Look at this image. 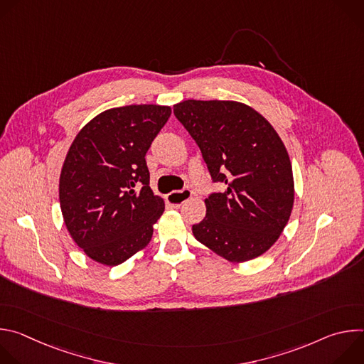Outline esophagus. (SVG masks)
<instances>
[{
  "label": "esophagus",
  "instance_id": "obj_1",
  "mask_svg": "<svg viewBox=\"0 0 364 364\" xmlns=\"http://www.w3.org/2000/svg\"><path fill=\"white\" fill-rule=\"evenodd\" d=\"M191 197V191L188 188H184L181 191H173L167 196V203L174 205V207H180L184 201H187Z\"/></svg>",
  "mask_w": 364,
  "mask_h": 364
}]
</instances>
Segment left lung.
I'll list each match as a JSON object with an SVG mask.
<instances>
[{
  "mask_svg": "<svg viewBox=\"0 0 364 364\" xmlns=\"http://www.w3.org/2000/svg\"><path fill=\"white\" fill-rule=\"evenodd\" d=\"M174 115L198 145L213 183L223 193L205 198L194 237L230 262L265 253L287 226L294 205L289 155L272 125L235 100H194Z\"/></svg>",
  "mask_w": 364,
  "mask_h": 364,
  "instance_id": "1",
  "label": "left lung"
}]
</instances>
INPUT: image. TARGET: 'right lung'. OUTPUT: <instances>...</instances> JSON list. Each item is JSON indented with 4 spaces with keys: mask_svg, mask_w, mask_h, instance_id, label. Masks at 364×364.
<instances>
[{
    "mask_svg": "<svg viewBox=\"0 0 364 364\" xmlns=\"http://www.w3.org/2000/svg\"><path fill=\"white\" fill-rule=\"evenodd\" d=\"M171 115L170 107L112 108L72 142L59 183L65 225L93 261L115 267L152 237L164 200L149 187L145 154Z\"/></svg>",
    "mask_w": 364,
    "mask_h": 364,
    "instance_id": "right-lung-1",
    "label": "right lung"
}]
</instances>
